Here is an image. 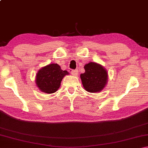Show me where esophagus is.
I'll return each instance as SVG.
<instances>
[{"label": "esophagus", "mask_w": 148, "mask_h": 148, "mask_svg": "<svg viewBox=\"0 0 148 148\" xmlns=\"http://www.w3.org/2000/svg\"><path fill=\"white\" fill-rule=\"evenodd\" d=\"M71 74L74 76H77L78 75V71H77V70H72Z\"/></svg>", "instance_id": "34e87169"}]
</instances>
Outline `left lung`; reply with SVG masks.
<instances>
[{"mask_svg":"<svg viewBox=\"0 0 148 148\" xmlns=\"http://www.w3.org/2000/svg\"><path fill=\"white\" fill-rule=\"evenodd\" d=\"M85 72L80 75L84 89L90 92H97L106 86L108 73L103 66L90 62L84 66Z\"/></svg>","mask_w":148,"mask_h":148,"instance_id":"1","label":"left lung"}]
</instances>
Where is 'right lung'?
<instances>
[{
  "label": "right lung",
  "instance_id": "right-lung-1",
  "mask_svg": "<svg viewBox=\"0 0 148 148\" xmlns=\"http://www.w3.org/2000/svg\"><path fill=\"white\" fill-rule=\"evenodd\" d=\"M66 71H62L59 64H50L42 68L36 74V82L40 90L46 93H53L59 88Z\"/></svg>",
  "mask_w": 148,
  "mask_h": 148
}]
</instances>
